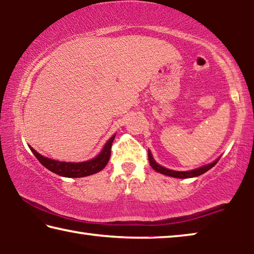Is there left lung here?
I'll return each mask as SVG.
<instances>
[{"instance_id": "1", "label": "left lung", "mask_w": 254, "mask_h": 254, "mask_svg": "<svg viewBox=\"0 0 254 254\" xmlns=\"http://www.w3.org/2000/svg\"><path fill=\"white\" fill-rule=\"evenodd\" d=\"M148 158H149L150 166H151L154 170L158 171V173H160V174L170 176V177H175V178H191V177H197V176L204 174L207 170H209L210 168H213V167L216 165L217 161H218V159H217L216 161L209 163V165H206V166L200 167V168H197L195 170H190V171H175V170L167 169V168H165V167H161L160 165H158V163L153 160L152 154H151V152H150V151L148 152Z\"/></svg>"}]
</instances>
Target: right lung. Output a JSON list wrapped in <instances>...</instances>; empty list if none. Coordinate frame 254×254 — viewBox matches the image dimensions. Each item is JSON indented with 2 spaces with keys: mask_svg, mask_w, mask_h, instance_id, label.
<instances>
[{
  "mask_svg": "<svg viewBox=\"0 0 254 254\" xmlns=\"http://www.w3.org/2000/svg\"><path fill=\"white\" fill-rule=\"evenodd\" d=\"M115 135H113L111 139L107 141L106 144L103 148L102 152L98 154L96 158L92 159V160L84 161V162H63L53 160V159L42 157L41 154L38 153L33 148L29 147L32 153L36 156V158L39 160L42 166H45L47 169L53 171V173L57 174L63 177H69V178H78V177H85V176H89L93 174H96L107 165L111 157V148L112 142H113Z\"/></svg>",
  "mask_w": 254,
  "mask_h": 254,
  "instance_id": "add662e5",
  "label": "right lung"
}]
</instances>
